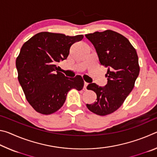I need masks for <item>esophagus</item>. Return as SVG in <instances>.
Instances as JSON below:
<instances>
[{
    "mask_svg": "<svg viewBox=\"0 0 157 157\" xmlns=\"http://www.w3.org/2000/svg\"><path fill=\"white\" fill-rule=\"evenodd\" d=\"M88 84H89V83H87V82H84V90H85V91H86V86H88Z\"/></svg>",
    "mask_w": 157,
    "mask_h": 157,
    "instance_id": "1",
    "label": "esophagus"
}]
</instances>
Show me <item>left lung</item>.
<instances>
[{
	"label": "left lung",
	"mask_w": 157,
	"mask_h": 157,
	"mask_svg": "<svg viewBox=\"0 0 157 157\" xmlns=\"http://www.w3.org/2000/svg\"><path fill=\"white\" fill-rule=\"evenodd\" d=\"M85 36L94 45L100 64L107 68L105 86H87L96 94L97 101L86 107L97 115L106 116L118 109L132 91L140 71L139 58L128 39L116 32H95Z\"/></svg>",
	"instance_id": "8db88e82"
}]
</instances>
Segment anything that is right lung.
<instances>
[{
	"label": "right lung",
	"mask_w": 157,
	"mask_h": 157,
	"mask_svg": "<svg viewBox=\"0 0 157 157\" xmlns=\"http://www.w3.org/2000/svg\"><path fill=\"white\" fill-rule=\"evenodd\" d=\"M84 36L42 32L23 45L16 60L18 82L25 98L37 112L48 115L62 107L71 89L80 91V75L67 78L57 71V63L66 59L70 48Z\"/></svg>",
	"instance_id": "1"
}]
</instances>
